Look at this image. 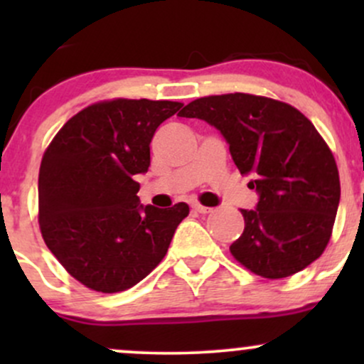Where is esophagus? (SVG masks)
Masks as SVG:
<instances>
[{
  "label": "esophagus",
  "instance_id": "1",
  "mask_svg": "<svg viewBox=\"0 0 364 364\" xmlns=\"http://www.w3.org/2000/svg\"><path fill=\"white\" fill-rule=\"evenodd\" d=\"M191 208H193L195 212H198V214H208V212H212L210 207H203V205H200V203H193Z\"/></svg>",
  "mask_w": 364,
  "mask_h": 364
}]
</instances>
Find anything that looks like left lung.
I'll list each match as a JSON object with an SVG mask.
<instances>
[{
    "instance_id": "obj_1",
    "label": "left lung",
    "mask_w": 364,
    "mask_h": 364,
    "mask_svg": "<svg viewBox=\"0 0 364 364\" xmlns=\"http://www.w3.org/2000/svg\"><path fill=\"white\" fill-rule=\"evenodd\" d=\"M179 116L219 129L236 168L252 176L258 203L241 208L245 231L229 246L232 257L265 279L289 277L315 262L332 236L341 181L311 121L289 104L241 92L200 97Z\"/></svg>"
}]
</instances>
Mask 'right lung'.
Segmentation results:
<instances>
[{
  "mask_svg": "<svg viewBox=\"0 0 364 364\" xmlns=\"http://www.w3.org/2000/svg\"><path fill=\"white\" fill-rule=\"evenodd\" d=\"M181 102L114 99L73 116L46 149L39 169V228L72 277L97 292L127 291L161 263L190 212L141 205L136 174L150 141Z\"/></svg>",
  "mask_w": 364,
  "mask_h": 364,
  "instance_id": "1",
  "label": "right lung"
}]
</instances>
